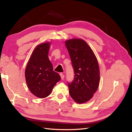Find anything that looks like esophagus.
Returning a JSON list of instances; mask_svg holds the SVG:
<instances>
[{"label":"esophagus","instance_id":"1","mask_svg":"<svg viewBox=\"0 0 132 132\" xmlns=\"http://www.w3.org/2000/svg\"><path fill=\"white\" fill-rule=\"evenodd\" d=\"M60 75L61 78V79L63 80V79H64V77H65V75H64L62 73H60Z\"/></svg>","mask_w":132,"mask_h":132}]
</instances>
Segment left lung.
Instances as JSON below:
<instances>
[{
	"label": "left lung",
	"mask_w": 132,
	"mask_h": 132,
	"mask_svg": "<svg viewBox=\"0 0 132 132\" xmlns=\"http://www.w3.org/2000/svg\"><path fill=\"white\" fill-rule=\"evenodd\" d=\"M68 50L74 70V79L67 83L69 94L77 103H86L98 88L100 71L96 57L87 43L81 39L67 40Z\"/></svg>",
	"instance_id": "left-lung-1"
}]
</instances>
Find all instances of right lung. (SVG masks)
Instances as JSON below:
<instances>
[{"label": "right lung", "instance_id": "right-lung-1", "mask_svg": "<svg viewBox=\"0 0 132 132\" xmlns=\"http://www.w3.org/2000/svg\"><path fill=\"white\" fill-rule=\"evenodd\" d=\"M50 43L40 44L34 50L25 71L26 82L34 95L39 98L48 96L61 77L53 71L48 57Z\"/></svg>", "mask_w": 132, "mask_h": 132}]
</instances>
